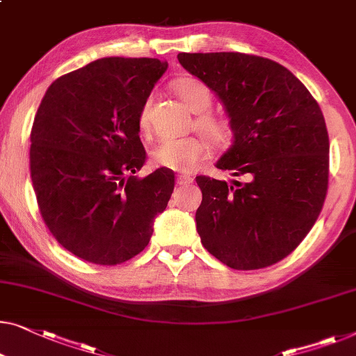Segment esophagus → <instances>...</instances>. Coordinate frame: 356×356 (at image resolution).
<instances>
[{
    "mask_svg": "<svg viewBox=\"0 0 356 356\" xmlns=\"http://www.w3.org/2000/svg\"><path fill=\"white\" fill-rule=\"evenodd\" d=\"M193 181H194V178L188 177V175H178V178H177L178 186H186V184H191Z\"/></svg>",
    "mask_w": 356,
    "mask_h": 356,
    "instance_id": "esophagus-1",
    "label": "esophagus"
}]
</instances>
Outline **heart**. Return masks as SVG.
Masks as SVG:
<instances>
[{
  "mask_svg": "<svg viewBox=\"0 0 356 356\" xmlns=\"http://www.w3.org/2000/svg\"><path fill=\"white\" fill-rule=\"evenodd\" d=\"M173 90L177 91L189 111L197 114L194 118L195 130L202 133L209 143L216 149L228 147L233 141L234 131L231 123L225 117L212 114L213 96L212 91L202 80L194 76H181L175 80ZM149 99L144 102L138 114V128L143 135H147L151 130L149 122ZM210 154V147L204 138L186 136L179 140H162L151 149V161L162 168L173 170V172H193L204 159Z\"/></svg>",
  "mask_w": 356,
  "mask_h": 356,
  "instance_id": "1",
  "label": "heart"
}]
</instances>
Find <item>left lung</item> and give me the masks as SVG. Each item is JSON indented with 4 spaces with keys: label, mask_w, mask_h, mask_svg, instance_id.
I'll return each instance as SVG.
<instances>
[{
    "label": "left lung",
    "mask_w": 356,
    "mask_h": 356,
    "mask_svg": "<svg viewBox=\"0 0 356 356\" xmlns=\"http://www.w3.org/2000/svg\"><path fill=\"white\" fill-rule=\"evenodd\" d=\"M189 74L223 101L234 141L216 168L245 183L197 177L200 242L234 270L275 265L297 249L327 193L323 112L284 65L244 53H179Z\"/></svg>",
    "instance_id": "8db88e82"
}]
</instances>
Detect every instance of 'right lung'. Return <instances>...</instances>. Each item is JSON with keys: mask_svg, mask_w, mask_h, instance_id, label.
<instances>
[{"mask_svg": "<svg viewBox=\"0 0 356 356\" xmlns=\"http://www.w3.org/2000/svg\"><path fill=\"white\" fill-rule=\"evenodd\" d=\"M167 70L151 58H102L54 80L30 133L40 213L60 245L85 261L118 265L144 250L175 173L146 163L138 114Z\"/></svg>", "mask_w": 356, "mask_h": 356, "instance_id": "1", "label": "right lung"}]
</instances>
